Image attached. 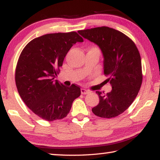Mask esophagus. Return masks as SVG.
Listing matches in <instances>:
<instances>
[{"label": "esophagus", "mask_w": 160, "mask_h": 160, "mask_svg": "<svg viewBox=\"0 0 160 160\" xmlns=\"http://www.w3.org/2000/svg\"><path fill=\"white\" fill-rule=\"evenodd\" d=\"M81 93H82V94H87L89 93V91L86 90V89H84V88H82V89H81Z\"/></svg>", "instance_id": "34e87169"}]
</instances>
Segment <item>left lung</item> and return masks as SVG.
<instances>
[{"instance_id":"obj_1","label":"left lung","mask_w":160,"mask_h":160,"mask_svg":"<svg viewBox=\"0 0 160 160\" xmlns=\"http://www.w3.org/2000/svg\"><path fill=\"white\" fill-rule=\"evenodd\" d=\"M83 38L97 44L103 57V72L112 86L111 92L96 91L99 103L92 108L96 116L116 117L128 108L139 92L142 82L141 57L132 40L108 27L78 31Z\"/></svg>"}]
</instances>
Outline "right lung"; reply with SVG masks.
Wrapping results in <instances>:
<instances>
[{
    "mask_svg": "<svg viewBox=\"0 0 160 160\" xmlns=\"http://www.w3.org/2000/svg\"><path fill=\"white\" fill-rule=\"evenodd\" d=\"M83 38L76 32L47 34L30 41L21 52L15 70V83L21 98L41 118H64L73 101L81 95L78 86L54 80L71 48Z\"/></svg>",
    "mask_w": 160,
    "mask_h": 160,
    "instance_id": "right-lung-1",
    "label": "right lung"
}]
</instances>
